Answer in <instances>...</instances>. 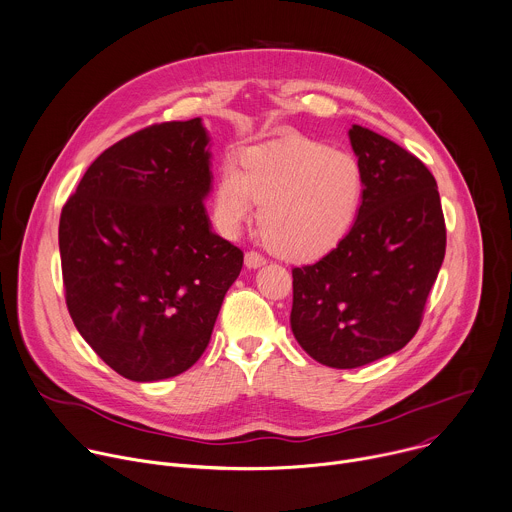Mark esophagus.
<instances>
[{"instance_id":"1","label":"esophagus","mask_w":512,"mask_h":512,"mask_svg":"<svg viewBox=\"0 0 512 512\" xmlns=\"http://www.w3.org/2000/svg\"><path fill=\"white\" fill-rule=\"evenodd\" d=\"M245 265H247L249 269H257V267L265 265V257L259 255L257 251H247V253H245Z\"/></svg>"}]
</instances>
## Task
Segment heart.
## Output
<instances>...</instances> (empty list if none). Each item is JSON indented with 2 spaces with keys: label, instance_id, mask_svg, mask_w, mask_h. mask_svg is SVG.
<instances>
[{
  "label": "heart",
  "instance_id": "heart-1",
  "mask_svg": "<svg viewBox=\"0 0 512 512\" xmlns=\"http://www.w3.org/2000/svg\"><path fill=\"white\" fill-rule=\"evenodd\" d=\"M362 192V168L348 152L308 139L255 145L243 158V172L231 160L223 166L214 218L235 233L257 202L265 245L287 259H314L350 231Z\"/></svg>",
  "mask_w": 512,
  "mask_h": 512
}]
</instances>
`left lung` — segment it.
<instances>
[{"label":"left lung","instance_id":"obj_1","mask_svg":"<svg viewBox=\"0 0 512 512\" xmlns=\"http://www.w3.org/2000/svg\"><path fill=\"white\" fill-rule=\"evenodd\" d=\"M348 137L364 176L356 221L320 261L291 269V332L332 369L401 350L446 255L440 192L425 164L367 127L352 125Z\"/></svg>","mask_w":512,"mask_h":512}]
</instances>
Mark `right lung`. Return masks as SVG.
I'll list each match as a JSON object with an SVG mask.
<instances>
[{
	"label": "right lung",
	"instance_id": "1",
	"mask_svg": "<svg viewBox=\"0 0 512 512\" xmlns=\"http://www.w3.org/2000/svg\"><path fill=\"white\" fill-rule=\"evenodd\" d=\"M206 145L200 117L139 129L89 166L60 214L68 314L129 381L188 371L243 267L210 229Z\"/></svg>",
	"mask_w": 512,
	"mask_h": 512
}]
</instances>
